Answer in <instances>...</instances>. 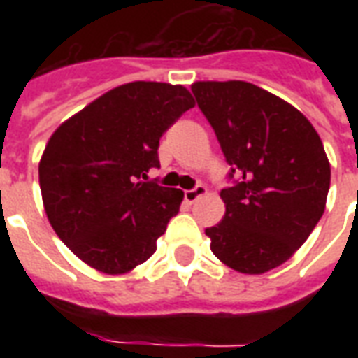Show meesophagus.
I'll return each instance as SVG.
<instances>
[{
  "instance_id": "obj_1",
  "label": "esophagus",
  "mask_w": 358,
  "mask_h": 358,
  "mask_svg": "<svg viewBox=\"0 0 358 358\" xmlns=\"http://www.w3.org/2000/svg\"><path fill=\"white\" fill-rule=\"evenodd\" d=\"M206 187H204V185L202 184H199V185H195V187H193V189H187L185 191V201L189 202V204H193V202H196L199 201V199H201L202 195H206Z\"/></svg>"
}]
</instances>
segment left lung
Segmentation results:
<instances>
[{
  "label": "left lung",
  "instance_id": "obj_1",
  "mask_svg": "<svg viewBox=\"0 0 358 358\" xmlns=\"http://www.w3.org/2000/svg\"><path fill=\"white\" fill-rule=\"evenodd\" d=\"M234 184L227 212L206 236L224 266L262 275L292 258L322 219L331 185L323 143L305 115L247 81H196Z\"/></svg>",
  "mask_w": 358,
  "mask_h": 358
}]
</instances>
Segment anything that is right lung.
<instances>
[{"label":"right lung","instance_id":"obj_1","mask_svg":"<svg viewBox=\"0 0 358 358\" xmlns=\"http://www.w3.org/2000/svg\"><path fill=\"white\" fill-rule=\"evenodd\" d=\"M195 106L182 85L134 81L70 117L38 163L48 221L87 266L122 275L156 252L184 193L148 182L162 135Z\"/></svg>","mask_w":358,"mask_h":358}]
</instances>
